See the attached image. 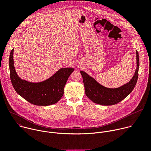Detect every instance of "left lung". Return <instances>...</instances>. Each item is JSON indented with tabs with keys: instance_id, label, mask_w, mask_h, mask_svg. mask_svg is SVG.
I'll return each mask as SVG.
<instances>
[{
	"instance_id": "left-lung-1",
	"label": "left lung",
	"mask_w": 151,
	"mask_h": 151,
	"mask_svg": "<svg viewBox=\"0 0 151 151\" xmlns=\"http://www.w3.org/2000/svg\"><path fill=\"white\" fill-rule=\"evenodd\" d=\"M136 58L137 69L133 78L128 83L117 88H106L97 82L88 75L81 71L86 96L94 103L104 106L114 105L124 100L133 91L138 79L139 58L137 51H136Z\"/></svg>"
}]
</instances>
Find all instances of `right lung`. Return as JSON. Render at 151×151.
Segmentation results:
<instances>
[{"label":"right lung","instance_id":"1","mask_svg":"<svg viewBox=\"0 0 151 151\" xmlns=\"http://www.w3.org/2000/svg\"><path fill=\"white\" fill-rule=\"evenodd\" d=\"M14 48L11 50L9 66L10 78L16 92L29 103L37 106H48L56 103L64 94V88L73 68L60 69L48 79L39 83L29 82L17 75L13 60Z\"/></svg>","mask_w":151,"mask_h":151}]
</instances>
